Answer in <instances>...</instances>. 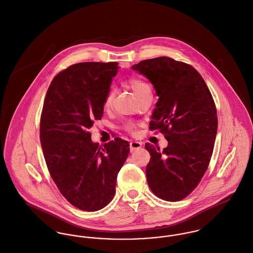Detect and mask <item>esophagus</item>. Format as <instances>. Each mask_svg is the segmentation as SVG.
<instances>
[{"instance_id": "1", "label": "esophagus", "mask_w": 253, "mask_h": 253, "mask_svg": "<svg viewBox=\"0 0 253 253\" xmlns=\"http://www.w3.org/2000/svg\"><path fill=\"white\" fill-rule=\"evenodd\" d=\"M142 147V143L141 142H138V141H132V142H130V144H129V148H130V152L132 153V152H134V151H136L138 149H140Z\"/></svg>"}]
</instances>
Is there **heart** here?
<instances>
[{"label":"heart","instance_id":"1","mask_svg":"<svg viewBox=\"0 0 253 253\" xmlns=\"http://www.w3.org/2000/svg\"><path fill=\"white\" fill-rule=\"evenodd\" d=\"M126 83L129 86V88L132 90V92H134V94L137 97V99L140 96H142L143 94H145L147 92H151V86L146 81H144V80H142L140 78H137V77H130V78H128ZM113 98H114L113 92H108L106 97H105V99H104V107L106 109L111 107V105L113 103ZM124 128L126 131H128L129 133L134 134L136 126H135L134 123L126 122L124 125Z\"/></svg>","mask_w":253,"mask_h":253}]
</instances>
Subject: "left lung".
<instances>
[{
  "label": "left lung",
  "instance_id": "8db88e82",
  "mask_svg": "<svg viewBox=\"0 0 253 253\" xmlns=\"http://www.w3.org/2000/svg\"><path fill=\"white\" fill-rule=\"evenodd\" d=\"M132 69L156 89L159 100L150 129L168 141L162 151L145 144L151 155L148 184L161 199L181 201L200 183L212 155L217 130L213 98L200 73L183 62L159 57L141 61Z\"/></svg>",
  "mask_w": 253,
  "mask_h": 253
}]
</instances>
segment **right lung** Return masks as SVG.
I'll return each instance as SVG.
<instances>
[{
  "instance_id": "obj_1",
  "label": "right lung",
  "mask_w": 253,
  "mask_h": 253,
  "mask_svg": "<svg viewBox=\"0 0 253 253\" xmlns=\"http://www.w3.org/2000/svg\"><path fill=\"white\" fill-rule=\"evenodd\" d=\"M118 69V63L75 64L59 72L46 92L40 126L46 165L63 196L82 211L110 203L129 153L127 141L117 137L100 146L88 131L101 120Z\"/></svg>"
}]
</instances>
